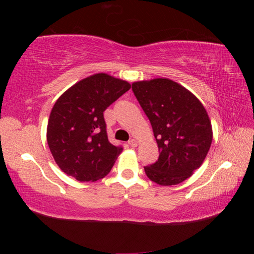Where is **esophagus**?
<instances>
[{"label": "esophagus", "instance_id": "obj_1", "mask_svg": "<svg viewBox=\"0 0 254 254\" xmlns=\"http://www.w3.org/2000/svg\"><path fill=\"white\" fill-rule=\"evenodd\" d=\"M128 145H130L131 148H135L137 145V141L135 139H131L130 141H128Z\"/></svg>", "mask_w": 254, "mask_h": 254}]
</instances>
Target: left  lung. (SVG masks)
Returning <instances> with one entry per match:
<instances>
[{"instance_id":"1","label":"left lung","mask_w":254,"mask_h":254,"mask_svg":"<svg viewBox=\"0 0 254 254\" xmlns=\"http://www.w3.org/2000/svg\"><path fill=\"white\" fill-rule=\"evenodd\" d=\"M132 91L160 151L156 162L144 167L145 174L161 186L183 183L201 166L212 144V123L204 105L169 78L134 81Z\"/></svg>"}]
</instances>
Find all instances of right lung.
I'll list each match as a JSON object with an SVG mask.
<instances>
[{
  "label": "right lung",
  "instance_id": "obj_1",
  "mask_svg": "<svg viewBox=\"0 0 254 254\" xmlns=\"http://www.w3.org/2000/svg\"><path fill=\"white\" fill-rule=\"evenodd\" d=\"M130 88L127 81L100 72L77 81L56 101L47 142L64 173L78 182H96L110 173L123 148L107 139L103 112Z\"/></svg>",
  "mask_w": 254,
  "mask_h": 254
}]
</instances>
